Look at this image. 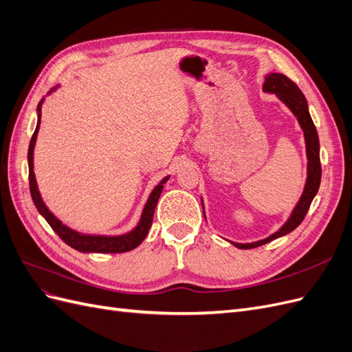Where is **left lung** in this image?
Masks as SVG:
<instances>
[{"label":"left lung","mask_w":352,"mask_h":352,"mask_svg":"<svg viewBox=\"0 0 352 352\" xmlns=\"http://www.w3.org/2000/svg\"><path fill=\"white\" fill-rule=\"evenodd\" d=\"M263 89L265 92H272L276 94L278 97L291 109V111L296 116L298 122H300L304 136H305V145H307V158H308V176H307V184L304 188V192L301 199L298 201V204L292 212V216L289 217L283 228L279 229L274 235L265 238L258 242H252V243H236L232 242L235 247L241 250H251V248H257L260 245L267 243L276 238H280L283 235H287V233L296 229L301 225V221L304 220L308 208L311 206V201L316 197L318 186H320V180H322V164H320V142H318V135L317 129L311 120V116L308 113V104L304 97V94L301 89L298 88V85L292 82L289 78L285 76V74L280 73H270L265 76V82L263 85Z\"/></svg>","instance_id":"1"}]
</instances>
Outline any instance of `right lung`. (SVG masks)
Wrapping results in <instances>:
<instances>
[{
    "label": "right lung",
    "mask_w": 352,
    "mask_h": 352,
    "mask_svg": "<svg viewBox=\"0 0 352 352\" xmlns=\"http://www.w3.org/2000/svg\"><path fill=\"white\" fill-rule=\"evenodd\" d=\"M41 104H38V124L36 129L30 138V144H29V151H28V162H29V189H30V195L32 199H34V204L38 208L44 219L48 221V225L52 228L57 235L61 238L63 242H66L69 247L78 250L80 252H104V254H120V252H127L133 248H136L140 245L145 236L148 235V230H150L153 225V217H154V210L157 206V201L162 195L163 190V184L167 182L168 177H164L162 180V184L157 185L154 190L151 192L150 198H148L145 208L142 211V217L140 225H138L132 232L126 233V235L122 236H92V235H82V233L74 232L69 229L67 226L63 225V223L54 217V214L45 207L44 201H42L39 190L36 186V180L34 175V146L36 142V135L39 131V123H41Z\"/></svg>",
    "instance_id": "right-lung-1"
}]
</instances>
